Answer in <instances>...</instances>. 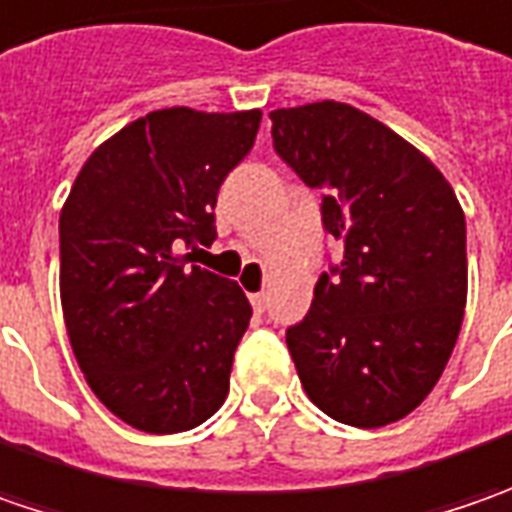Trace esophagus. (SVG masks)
I'll return each mask as SVG.
<instances>
[{
  "label": "esophagus",
  "instance_id": "34e87169",
  "mask_svg": "<svg viewBox=\"0 0 512 512\" xmlns=\"http://www.w3.org/2000/svg\"><path fill=\"white\" fill-rule=\"evenodd\" d=\"M250 305H253V310H259V313H262V310H265V305H267L265 290H262V293H253V296H250Z\"/></svg>",
  "mask_w": 512,
  "mask_h": 512
}]
</instances>
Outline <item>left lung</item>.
<instances>
[{
	"label": "left lung",
	"mask_w": 512,
	"mask_h": 512,
	"mask_svg": "<svg viewBox=\"0 0 512 512\" xmlns=\"http://www.w3.org/2000/svg\"><path fill=\"white\" fill-rule=\"evenodd\" d=\"M270 122L276 153L325 190L322 225L344 247L287 327L302 387L336 422H399L436 387L462 330V205L424 153L359 108L327 99Z\"/></svg>",
	"instance_id": "left-lung-1"
}]
</instances>
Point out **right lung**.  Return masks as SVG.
Returning <instances> with one entry per match:
<instances>
[{
	"label": "right lung",
	"instance_id": "right-lung-1",
	"mask_svg": "<svg viewBox=\"0 0 512 512\" xmlns=\"http://www.w3.org/2000/svg\"><path fill=\"white\" fill-rule=\"evenodd\" d=\"M262 110H153L90 153L59 216V293L90 390L145 433L207 422L253 316L242 287L187 265Z\"/></svg>",
	"mask_w": 512,
	"mask_h": 512
}]
</instances>
